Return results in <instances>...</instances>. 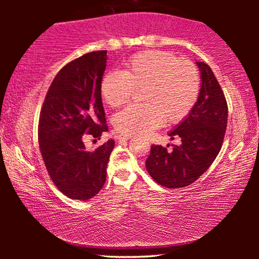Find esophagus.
I'll use <instances>...</instances> for the list:
<instances>
[{
	"mask_svg": "<svg viewBox=\"0 0 259 259\" xmlns=\"http://www.w3.org/2000/svg\"><path fill=\"white\" fill-rule=\"evenodd\" d=\"M131 138H133V136H131V135H120L119 136L120 140H129Z\"/></svg>",
	"mask_w": 259,
	"mask_h": 259,
	"instance_id": "obj_1",
	"label": "esophagus"
}]
</instances>
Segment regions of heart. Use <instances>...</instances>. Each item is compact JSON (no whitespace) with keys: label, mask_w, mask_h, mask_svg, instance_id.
Listing matches in <instances>:
<instances>
[{"label":"heart","mask_w":259,"mask_h":259,"mask_svg":"<svg viewBox=\"0 0 259 259\" xmlns=\"http://www.w3.org/2000/svg\"><path fill=\"white\" fill-rule=\"evenodd\" d=\"M142 90L144 104H133L114 117L115 128L125 135L143 136L164 123H178L190 114L199 97L195 67L170 52L153 50L135 55L123 72H107L100 81V96L111 107L129 102Z\"/></svg>","instance_id":"heart-1"}]
</instances>
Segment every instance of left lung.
<instances>
[{
	"instance_id": "1",
	"label": "left lung",
	"mask_w": 259,
	"mask_h": 259,
	"mask_svg": "<svg viewBox=\"0 0 259 259\" xmlns=\"http://www.w3.org/2000/svg\"><path fill=\"white\" fill-rule=\"evenodd\" d=\"M196 65L201 74L198 100L190 114L168 134L171 140L181 138V145H172V151L152 145L146 160L150 176L168 188L194 183L211 165L224 140L229 113L225 96L211 68L202 61Z\"/></svg>"
}]
</instances>
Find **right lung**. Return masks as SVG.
I'll return each instance as SVG.
<instances>
[{
    "label": "right lung",
    "mask_w": 259,
    "mask_h": 259,
    "mask_svg": "<svg viewBox=\"0 0 259 259\" xmlns=\"http://www.w3.org/2000/svg\"><path fill=\"white\" fill-rule=\"evenodd\" d=\"M107 51H94L68 63L48 90L38 120V144L49 176L68 198L87 201L102 190L113 139L88 151L84 139L108 130L100 96Z\"/></svg>",
    "instance_id": "right-lung-1"
}]
</instances>
